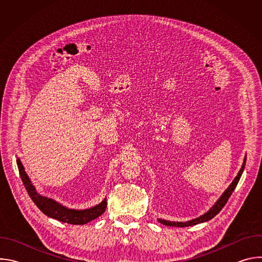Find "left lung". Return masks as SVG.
Returning a JSON list of instances; mask_svg holds the SVG:
<instances>
[{"instance_id":"obj_1","label":"left lung","mask_w":262,"mask_h":262,"mask_svg":"<svg viewBox=\"0 0 262 262\" xmlns=\"http://www.w3.org/2000/svg\"><path fill=\"white\" fill-rule=\"evenodd\" d=\"M246 160H247V156H245V159H244V163H243V166L241 168V170L238 171L237 175L235 176V178L233 179V181L230 183V185L228 186V188L225 190V192H224L222 194V196L216 200V202L202 215L196 217V219H193V220H190V221H186V222H173V221H168V220H163V219H158V221L163 224V225H166V226H172V227H189V226H194V225H197V224L199 223H203V222H207L209 220H211L213 216H215L221 210L222 208L225 206V204L227 203L229 197L231 196V194L233 193V191L235 190L236 185L241 179V176L244 172V169H245V165H246Z\"/></svg>"}]
</instances>
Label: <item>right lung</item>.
<instances>
[{"mask_svg": "<svg viewBox=\"0 0 262 262\" xmlns=\"http://www.w3.org/2000/svg\"><path fill=\"white\" fill-rule=\"evenodd\" d=\"M16 163H17L20 178L23 180V183L25 185L29 196L31 197L33 202L36 204V206L48 216L56 219L63 223L72 224V225H84V224H87L95 220L96 217H98L104 212L106 207V198H104L97 205L92 206L90 208L74 209V208L66 207L52 198L40 195L36 191V188L33 185L28 174L26 173L25 168L18 158L16 160Z\"/></svg>", "mask_w": 262, "mask_h": 262, "instance_id": "right-lung-1", "label": "right lung"}]
</instances>
